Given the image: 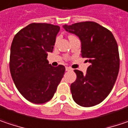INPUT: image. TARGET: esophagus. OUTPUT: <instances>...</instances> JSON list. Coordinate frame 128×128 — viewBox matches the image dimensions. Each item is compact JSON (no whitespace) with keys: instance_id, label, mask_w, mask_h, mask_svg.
I'll list each match as a JSON object with an SVG mask.
<instances>
[{"instance_id":"1","label":"esophagus","mask_w":128,"mask_h":128,"mask_svg":"<svg viewBox=\"0 0 128 128\" xmlns=\"http://www.w3.org/2000/svg\"><path fill=\"white\" fill-rule=\"evenodd\" d=\"M71 70H72V69H71L70 67H68V66L66 67V71H71Z\"/></svg>"}]
</instances>
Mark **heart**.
<instances>
[{"instance_id":"b5f03b06","label":"heart","mask_w":128,"mask_h":128,"mask_svg":"<svg viewBox=\"0 0 128 128\" xmlns=\"http://www.w3.org/2000/svg\"><path fill=\"white\" fill-rule=\"evenodd\" d=\"M70 37H72V36H70Z\"/></svg>"}]
</instances>
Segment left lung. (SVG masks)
<instances>
[{
  "label": "left lung",
  "mask_w": 128,
  "mask_h": 128,
  "mask_svg": "<svg viewBox=\"0 0 128 128\" xmlns=\"http://www.w3.org/2000/svg\"><path fill=\"white\" fill-rule=\"evenodd\" d=\"M63 27L79 38L81 56L90 64L86 74L74 70L77 79L70 86L73 100L81 106H94L107 97L116 82L120 69L116 40L109 30L94 22L65 24Z\"/></svg>",
  "instance_id": "1"
}]
</instances>
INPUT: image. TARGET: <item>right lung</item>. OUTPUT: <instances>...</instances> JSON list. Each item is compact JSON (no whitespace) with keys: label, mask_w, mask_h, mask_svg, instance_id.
I'll list each match as a JSON object with an SVG mask.
<instances>
[{"label":"right lung","mask_w":128,"mask_h":128,"mask_svg":"<svg viewBox=\"0 0 128 128\" xmlns=\"http://www.w3.org/2000/svg\"><path fill=\"white\" fill-rule=\"evenodd\" d=\"M59 30L57 25L32 23L13 39L9 64L12 79L19 93L32 103L50 101L64 76V66L54 67L46 59Z\"/></svg>","instance_id":"obj_1"}]
</instances>
